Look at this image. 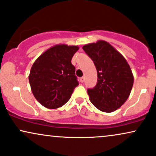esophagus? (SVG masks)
Listing matches in <instances>:
<instances>
[{"label":"esophagus","instance_id":"esophagus-1","mask_svg":"<svg viewBox=\"0 0 156 156\" xmlns=\"http://www.w3.org/2000/svg\"><path fill=\"white\" fill-rule=\"evenodd\" d=\"M84 76H82V77L80 78V82H82H82H84Z\"/></svg>","mask_w":156,"mask_h":156}]
</instances>
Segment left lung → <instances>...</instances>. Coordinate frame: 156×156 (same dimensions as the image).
I'll list each match as a JSON object with an SVG mask.
<instances>
[{
    "label": "left lung",
    "mask_w": 156,
    "mask_h": 156,
    "mask_svg": "<svg viewBox=\"0 0 156 156\" xmlns=\"http://www.w3.org/2000/svg\"><path fill=\"white\" fill-rule=\"evenodd\" d=\"M97 69L98 82L87 89L90 101L103 112L116 111L131 93L134 77L126 59L107 42L100 40L82 48Z\"/></svg>",
    "instance_id": "left-lung-1"
}]
</instances>
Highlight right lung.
I'll list each match as a JSON object with an SVG mask.
<instances>
[{"instance_id":"right-lung-1","label":"right lung","mask_w":156,"mask_h":156,"mask_svg":"<svg viewBox=\"0 0 156 156\" xmlns=\"http://www.w3.org/2000/svg\"><path fill=\"white\" fill-rule=\"evenodd\" d=\"M77 46L58 45L42 54L32 65L29 81L32 93L40 104L50 109L64 105L79 82L72 64Z\"/></svg>"}]
</instances>
